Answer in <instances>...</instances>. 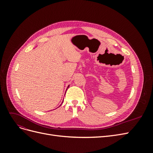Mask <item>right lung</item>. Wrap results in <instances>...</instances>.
<instances>
[{
	"label": "right lung",
	"mask_w": 153,
	"mask_h": 153,
	"mask_svg": "<svg viewBox=\"0 0 153 153\" xmlns=\"http://www.w3.org/2000/svg\"><path fill=\"white\" fill-rule=\"evenodd\" d=\"M69 85H68V87H69Z\"/></svg>",
	"instance_id": "add662e5"
}]
</instances>
